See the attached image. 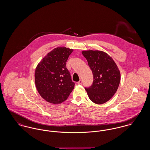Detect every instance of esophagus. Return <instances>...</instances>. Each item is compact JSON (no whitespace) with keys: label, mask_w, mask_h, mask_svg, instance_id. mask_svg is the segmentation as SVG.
Listing matches in <instances>:
<instances>
[{"label":"esophagus","mask_w":150,"mask_h":150,"mask_svg":"<svg viewBox=\"0 0 150 150\" xmlns=\"http://www.w3.org/2000/svg\"><path fill=\"white\" fill-rule=\"evenodd\" d=\"M82 81L81 79V80H79V82H77V83H78V85H81L82 84Z\"/></svg>","instance_id":"obj_1"}]
</instances>
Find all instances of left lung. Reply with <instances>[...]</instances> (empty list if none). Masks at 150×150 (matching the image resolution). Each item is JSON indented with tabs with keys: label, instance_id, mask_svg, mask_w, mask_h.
I'll use <instances>...</instances> for the list:
<instances>
[{
	"label": "left lung",
	"instance_id": "left-lung-1",
	"mask_svg": "<svg viewBox=\"0 0 150 150\" xmlns=\"http://www.w3.org/2000/svg\"><path fill=\"white\" fill-rule=\"evenodd\" d=\"M82 54L94 77L92 85L85 88L88 98L96 104L105 103L118 89L121 79L118 67L110 56L102 51H83Z\"/></svg>",
	"mask_w": 150,
	"mask_h": 150
}]
</instances>
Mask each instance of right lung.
<instances>
[{"label":"right lung","mask_w":150,"mask_h":150,"mask_svg":"<svg viewBox=\"0 0 150 150\" xmlns=\"http://www.w3.org/2000/svg\"><path fill=\"white\" fill-rule=\"evenodd\" d=\"M73 50L55 48L40 62L35 71V83L41 97L47 102L60 104L67 99L75 83L66 67V62Z\"/></svg>","instance_id":"right-lung-1"}]
</instances>
